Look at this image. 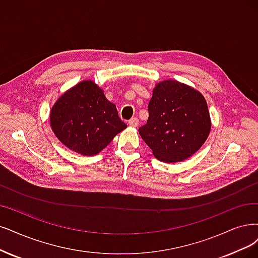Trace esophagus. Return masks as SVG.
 <instances>
[{
    "mask_svg": "<svg viewBox=\"0 0 258 258\" xmlns=\"http://www.w3.org/2000/svg\"><path fill=\"white\" fill-rule=\"evenodd\" d=\"M139 124V120L137 118H132L130 121H128V125L132 126V127H136L138 126Z\"/></svg>",
    "mask_w": 258,
    "mask_h": 258,
    "instance_id": "esophagus-1",
    "label": "esophagus"
}]
</instances>
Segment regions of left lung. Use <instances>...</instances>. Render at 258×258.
I'll return each mask as SVG.
<instances>
[{
    "label": "left lung",
    "instance_id": "obj_1",
    "mask_svg": "<svg viewBox=\"0 0 258 258\" xmlns=\"http://www.w3.org/2000/svg\"><path fill=\"white\" fill-rule=\"evenodd\" d=\"M149 119L138 132L164 163H178L201 148L212 128L203 94L175 80L155 85L149 103Z\"/></svg>",
    "mask_w": 258,
    "mask_h": 258
}]
</instances>
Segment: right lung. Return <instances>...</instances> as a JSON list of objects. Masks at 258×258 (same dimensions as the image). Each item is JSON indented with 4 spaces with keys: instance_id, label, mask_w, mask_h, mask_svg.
<instances>
[{
    "instance_id": "add662e5",
    "label": "right lung",
    "mask_w": 258,
    "mask_h": 258,
    "mask_svg": "<svg viewBox=\"0 0 258 258\" xmlns=\"http://www.w3.org/2000/svg\"><path fill=\"white\" fill-rule=\"evenodd\" d=\"M50 124L63 146L85 156L100 153L127 126L119 118L116 105L90 80L76 84L57 99Z\"/></svg>"
}]
</instances>
